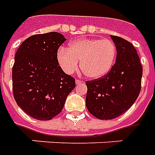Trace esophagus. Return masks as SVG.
<instances>
[{"label":"esophagus","instance_id":"1","mask_svg":"<svg viewBox=\"0 0 155 155\" xmlns=\"http://www.w3.org/2000/svg\"><path fill=\"white\" fill-rule=\"evenodd\" d=\"M82 83H83V82H82L81 80H79V79L76 80V84H77V85H79V84H81Z\"/></svg>","mask_w":155,"mask_h":155}]
</instances>
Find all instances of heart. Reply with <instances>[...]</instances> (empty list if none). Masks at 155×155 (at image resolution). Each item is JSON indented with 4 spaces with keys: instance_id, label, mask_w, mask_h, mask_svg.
I'll use <instances>...</instances> for the list:
<instances>
[{
    "instance_id": "b5f03b06",
    "label": "heart",
    "mask_w": 155,
    "mask_h": 155,
    "mask_svg": "<svg viewBox=\"0 0 155 155\" xmlns=\"http://www.w3.org/2000/svg\"><path fill=\"white\" fill-rule=\"evenodd\" d=\"M117 48L108 39H81L72 41L69 49L60 48L58 61L68 74L75 72L79 68L87 78L97 79L109 72L114 65Z\"/></svg>"
}]
</instances>
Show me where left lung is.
<instances>
[{"label":"left lung","mask_w":155,"mask_h":155,"mask_svg":"<svg viewBox=\"0 0 155 155\" xmlns=\"http://www.w3.org/2000/svg\"><path fill=\"white\" fill-rule=\"evenodd\" d=\"M117 48L114 65L99 79L87 81L86 106L90 114L99 119L118 118L129 109L141 89L143 68L132 43L111 36Z\"/></svg>","instance_id":"8db88e82"}]
</instances>
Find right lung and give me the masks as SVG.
Segmentation results:
<instances>
[{"label":"right lung","mask_w":155,"mask_h":155,"mask_svg":"<svg viewBox=\"0 0 155 155\" xmlns=\"http://www.w3.org/2000/svg\"><path fill=\"white\" fill-rule=\"evenodd\" d=\"M66 41L56 31L37 34L23 41L15 55L12 88L16 104L37 120H50L62 112L75 79L59 66L58 50Z\"/></svg>","instance_id":"1"}]
</instances>
